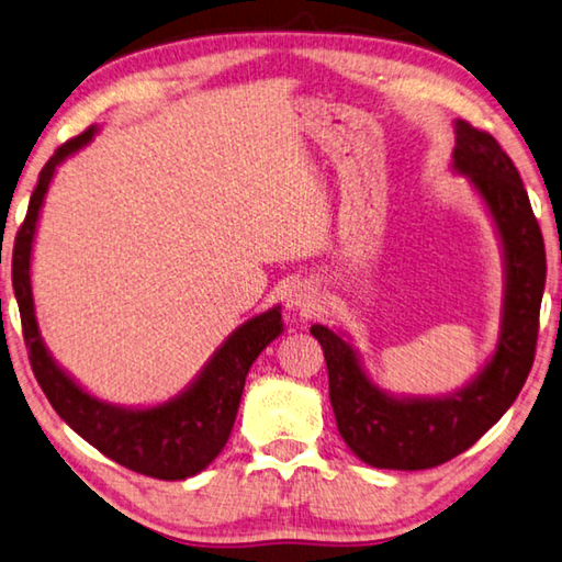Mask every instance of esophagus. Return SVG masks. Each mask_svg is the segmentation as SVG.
Returning <instances> with one entry per match:
<instances>
[{"label": "esophagus", "instance_id": "1", "mask_svg": "<svg viewBox=\"0 0 562 562\" xmlns=\"http://www.w3.org/2000/svg\"><path fill=\"white\" fill-rule=\"evenodd\" d=\"M319 302H322L319 290H316L314 284H310V282L294 284V288L288 294V307H292L294 312H300L302 316L314 314L316 310H319Z\"/></svg>", "mask_w": 562, "mask_h": 562}]
</instances>
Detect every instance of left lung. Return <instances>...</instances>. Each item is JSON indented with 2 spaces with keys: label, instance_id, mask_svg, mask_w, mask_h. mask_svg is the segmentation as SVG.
<instances>
[{
  "label": "left lung",
  "instance_id": "1",
  "mask_svg": "<svg viewBox=\"0 0 562 562\" xmlns=\"http://www.w3.org/2000/svg\"><path fill=\"white\" fill-rule=\"evenodd\" d=\"M454 167L474 181L506 250L504 329L492 363L479 379L442 401H393L361 371L341 336L312 326L319 339L336 427L351 452L379 469H432L469 450L502 417L536 359L546 243L512 157L492 132L457 122Z\"/></svg>",
  "mask_w": 562,
  "mask_h": 562
}]
</instances>
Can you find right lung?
Segmentation results:
<instances>
[{"label":"right lung","mask_w":562,"mask_h":562,"mask_svg":"<svg viewBox=\"0 0 562 562\" xmlns=\"http://www.w3.org/2000/svg\"><path fill=\"white\" fill-rule=\"evenodd\" d=\"M93 137V127L60 145L38 175V183L29 201V211L14 238L12 284L22 314V334L29 351V363L46 393L48 403L74 430L112 462L151 479L177 482L199 474L226 447L236 423L246 375L258 353L282 331L280 310H270L246 322L228 341L221 346L187 393L167 405L149 411H120L95 401L68 379L46 353L38 339L34 319L32 282H29V260L36 218L44 203L48 181L56 165Z\"/></svg>","instance_id":"right-lung-1"}]
</instances>
